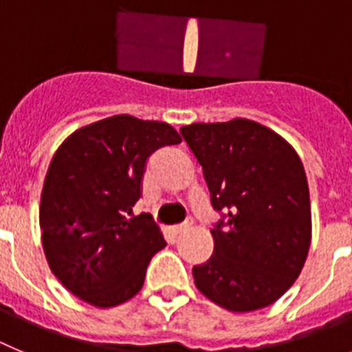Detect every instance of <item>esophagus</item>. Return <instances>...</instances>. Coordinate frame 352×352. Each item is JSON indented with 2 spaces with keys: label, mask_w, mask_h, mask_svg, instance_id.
I'll list each match as a JSON object with an SVG mask.
<instances>
[{
  "label": "esophagus",
  "mask_w": 352,
  "mask_h": 352,
  "mask_svg": "<svg viewBox=\"0 0 352 352\" xmlns=\"http://www.w3.org/2000/svg\"><path fill=\"white\" fill-rule=\"evenodd\" d=\"M188 228H189V223H184V224H177V226H173L172 230H173V233H175V235H179V233L186 231Z\"/></svg>",
  "instance_id": "esophagus-1"
}]
</instances>
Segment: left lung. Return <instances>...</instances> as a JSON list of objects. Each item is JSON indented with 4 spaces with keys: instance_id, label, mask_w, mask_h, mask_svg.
<instances>
[{
    "instance_id": "8db88e82",
    "label": "left lung",
    "mask_w": 352,
    "mask_h": 352,
    "mask_svg": "<svg viewBox=\"0 0 352 352\" xmlns=\"http://www.w3.org/2000/svg\"><path fill=\"white\" fill-rule=\"evenodd\" d=\"M204 168L212 207L214 254L192 267L201 293L231 312L277 302L296 280L310 247L309 184L296 151L249 119L180 128Z\"/></svg>"
}]
</instances>
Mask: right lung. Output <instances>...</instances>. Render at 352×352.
I'll return each mask as SVG.
<instances>
[{"label": "right lung", "instance_id": "right-lung-1", "mask_svg": "<svg viewBox=\"0 0 352 352\" xmlns=\"http://www.w3.org/2000/svg\"><path fill=\"white\" fill-rule=\"evenodd\" d=\"M180 144L166 122L113 116L72 133L54 154L40 204L42 243L52 274L84 302L121 305L144 286L166 242L151 215H131L147 160Z\"/></svg>", "mask_w": 352, "mask_h": 352}]
</instances>
